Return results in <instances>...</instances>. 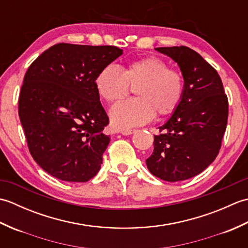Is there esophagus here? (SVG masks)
Masks as SVG:
<instances>
[{
    "label": "esophagus",
    "instance_id": "esophagus-1",
    "mask_svg": "<svg viewBox=\"0 0 248 248\" xmlns=\"http://www.w3.org/2000/svg\"><path fill=\"white\" fill-rule=\"evenodd\" d=\"M134 132H135V130H133V129H124V130L120 131V133L124 134V135H130V134H132Z\"/></svg>",
    "mask_w": 248,
    "mask_h": 248
}]
</instances>
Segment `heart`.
<instances>
[{
	"label": "heart",
	"mask_w": 248,
	"mask_h": 248,
	"mask_svg": "<svg viewBox=\"0 0 248 248\" xmlns=\"http://www.w3.org/2000/svg\"><path fill=\"white\" fill-rule=\"evenodd\" d=\"M131 86H138V98L119 102L110 109V119L118 129L144 124L155 114L166 117L175 113L186 93V78L156 56L131 62L121 71L108 66L96 78L99 96L108 103L127 97Z\"/></svg>",
	"instance_id": "1"
}]
</instances>
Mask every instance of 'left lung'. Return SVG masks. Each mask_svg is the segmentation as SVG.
<instances>
[{
    "label": "left lung",
    "mask_w": 248,
    "mask_h": 248,
    "mask_svg": "<svg viewBox=\"0 0 248 248\" xmlns=\"http://www.w3.org/2000/svg\"><path fill=\"white\" fill-rule=\"evenodd\" d=\"M178 62L186 78L182 102L160 134L146 160L162 180H186L204 170L217 156L228 120V98L217 71L187 46L156 48Z\"/></svg>",
    "instance_id": "1"
}]
</instances>
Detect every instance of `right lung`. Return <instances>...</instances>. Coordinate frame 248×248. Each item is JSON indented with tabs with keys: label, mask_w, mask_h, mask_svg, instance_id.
Segmentation results:
<instances>
[{
	"label": "right lung",
	"mask_w": 248,
	"mask_h": 248,
	"mask_svg": "<svg viewBox=\"0 0 248 248\" xmlns=\"http://www.w3.org/2000/svg\"><path fill=\"white\" fill-rule=\"evenodd\" d=\"M121 54L115 46L57 44L29 67L19 117L31 155L51 176L86 182L97 175L110 139L96 78Z\"/></svg>",
	"instance_id": "1"
}]
</instances>
